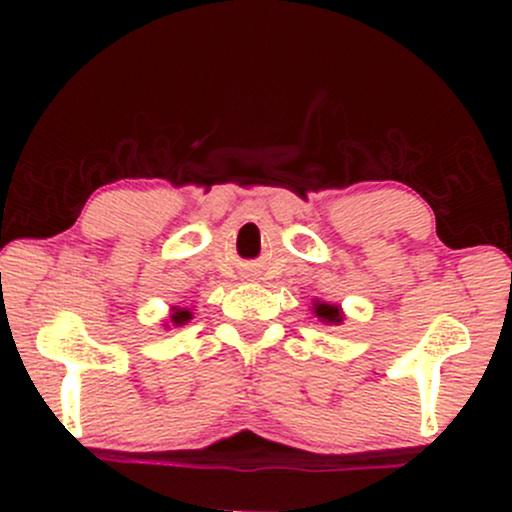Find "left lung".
Masks as SVG:
<instances>
[{
  "mask_svg": "<svg viewBox=\"0 0 512 512\" xmlns=\"http://www.w3.org/2000/svg\"><path fill=\"white\" fill-rule=\"evenodd\" d=\"M315 315L320 317V320H325V322H334V325H337V322H342V313H339L337 305H327V303L317 301L315 303Z\"/></svg>",
  "mask_w": 512,
  "mask_h": 512,
  "instance_id": "8db88e82",
  "label": "left lung"
}]
</instances>
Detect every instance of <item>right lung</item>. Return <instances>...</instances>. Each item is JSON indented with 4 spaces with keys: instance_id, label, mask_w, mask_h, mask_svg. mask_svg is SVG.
Segmentation results:
<instances>
[{
    "instance_id": "obj_1",
    "label": "right lung",
    "mask_w": 512,
    "mask_h": 512,
    "mask_svg": "<svg viewBox=\"0 0 512 512\" xmlns=\"http://www.w3.org/2000/svg\"><path fill=\"white\" fill-rule=\"evenodd\" d=\"M190 310H175V313H173V322H175V325H182V322H187V320H190Z\"/></svg>"
}]
</instances>
